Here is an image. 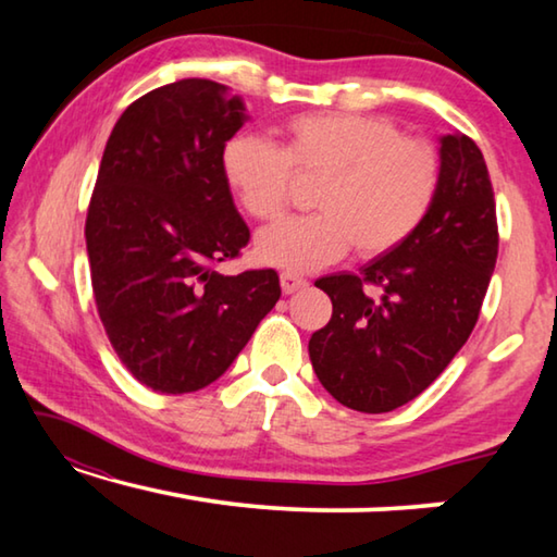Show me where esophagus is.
<instances>
[{
	"mask_svg": "<svg viewBox=\"0 0 557 557\" xmlns=\"http://www.w3.org/2000/svg\"><path fill=\"white\" fill-rule=\"evenodd\" d=\"M280 285H282V292H285V295H292V292L307 287V280L297 275V272L287 270V272H282V275H280Z\"/></svg>",
	"mask_w": 557,
	"mask_h": 557,
	"instance_id": "esophagus-1",
	"label": "esophagus"
}]
</instances>
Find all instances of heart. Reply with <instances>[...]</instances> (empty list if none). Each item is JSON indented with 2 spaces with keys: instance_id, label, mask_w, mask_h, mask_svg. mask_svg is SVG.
<instances>
[{
  "instance_id": "obj_1",
  "label": "heart",
  "mask_w": 557,
  "mask_h": 557,
  "mask_svg": "<svg viewBox=\"0 0 557 557\" xmlns=\"http://www.w3.org/2000/svg\"><path fill=\"white\" fill-rule=\"evenodd\" d=\"M280 147L240 132L223 147L225 182L252 219L275 221L295 174L322 178L317 213L270 225L256 240L262 262L319 270L348 248L371 258L418 228L437 194L440 159L428 143L400 137L388 120L354 112H307L285 122Z\"/></svg>"
}]
</instances>
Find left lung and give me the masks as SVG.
<instances>
[{"instance_id":"obj_1","label":"left lung","mask_w":557,"mask_h":557,"mask_svg":"<svg viewBox=\"0 0 557 557\" xmlns=\"http://www.w3.org/2000/svg\"><path fill=\"white\" fill-rule=\"evenodd\" d=\"M494 188L467 135L440 137L437 194L408 238L317 280L329 324L309 338L319 383L358 412H391L428 388L474 329L496 265Z\"/></svg>"}]
</instances>
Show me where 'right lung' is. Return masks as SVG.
<instances>
[{
    "label": "right lung",
    "mask_w": 557,
    "mask_h": 557,
    "mask_svg": "<svg viewBox=\"0 0 557 557\" xmlns=\"http://www.w3.org/2000/svg\"><path fill=\"white\" fill-rule=\"evenodd\" d=\"M245 122L228 86L184 78L132 102L102 152L86 221L92 295L120 361L157 393L219 381L282 295L275 270H213L250 240L221 162Z\"/></svg>",
    "instance_id": "1"
}]
</instances>
